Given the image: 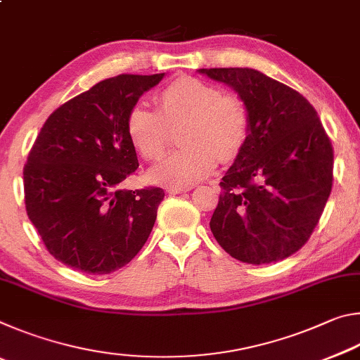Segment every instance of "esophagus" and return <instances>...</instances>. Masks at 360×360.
Here are the masks:
<instances>
[{
  "label": "esophagus",
  "mask_w": 360,
  "mask_h": 360,
  "mask_svg": "<svg viewBox=\"0 0 360 360\" xmlns=\"http://www.w3.org/2000/svg\"><path fill=\"white\" fill-rule=\"evenodd\" d=\"M191 191V187H168L167 192L172 195H178V193H186Z\"/></svg>",
  "instance_id": "1"
}]
</instances>
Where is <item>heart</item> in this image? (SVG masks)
Segmentation results:
<instances>
[{
    "instance_id": "1",
    "label": "heart",
    "mask_w": 360,
    "mask_h": 360,
    "mask_svg": "<svg viewBox=\"0 0 360 360\" xmlns=\"http://www.w3.org/2000/svg\"><path fill=\"white\" fill-rule=\"evenodd\" d=\"M158 112L143 105L130 109L125 131L146 160L165 150L167 126L184 120L181 143L186 146L150 169L149 178L169 187H191L208 178L219 158L231 160L248 144L251 117L238 96L224 95L217 85L184 76L157 95Z\"/></svg>"
}]
</instances>
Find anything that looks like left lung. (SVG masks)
<instances>
[{"instance_id":"obj_1","label":"left lung","mask_w":360,"mask_h":360,"mask_svg":"<svg viewBox=\"0 0 360 360\" xmlns=\"http://www.w3.org/2000/svg\"><path fill=\"white\" fill-rule=\"evenodd\" d=\"M238 94L251 117L241 154L222 178L210 227L225 252L252 265L279 262L311 236L332 191L333 149L316 109L251 68H202Z\"/></svg>"}]
</instances>
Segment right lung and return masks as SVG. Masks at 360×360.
<instances>
[{
    "label": "right lung",
    "mask_w": 360,
    "mask_h": 360,
    "mask_svg": "<svg viewBox=\"0 0 360 360\" xmlns=\"http://www.w3.org/2000/svg\"><path fill=\"white\" fill-rule=\"evenodd\" d=\"M163 76L105 79L42 125L23 168L27 214L47 251L66 266L108 275L148 241L165 192L122 188L139 167L125 122Z\"/></svg>",
    "instance_id": "obj_1"
}]
</instances>
